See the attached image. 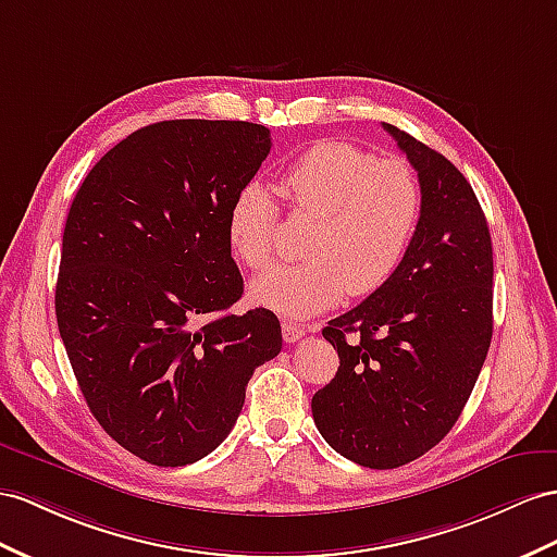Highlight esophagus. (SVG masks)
<instances>
[{
  "mask_svg": "<svg viewBox=\"0 0 557 557\" xmlns=\"http://www.w3.org/2000/svg\"><path fill=\"white\" fill-rule=\"evenodd\" d=\"M306 336V330L301 324L296 322H282V338L287 341V344H296V341H301Z\"/></svg>",
  "mask_w": 557,
  "mask_h": 557,
  "instance_id": "esophagus-1",
  "label": "esophagus"
}]
</instances>
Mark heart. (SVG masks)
Returning <instances> with one entry per match:
<instances>
[{
    "mask_svg": "<svg viewBox=\"0 0 557 557\" xmlns=\"http://www.w3.org/2000/svg\"><path fill=\"white\" fill-rule=\"evenodd\" d=\"M298 216H315L306 239L308 261L280 265L251 282V301L304 320L334 308L344 294L369 296L400 268L421 216L417 169L348 140H320L282 176ZM277 207L261 183H247L227 213V245L251 270L275 256Z\"/></svg>",
    "mask_w": 557,
    "mask_h": 557,
    "instance_id": "obj_1",
    "label": "heart"
}]
</instances>
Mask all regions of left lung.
I'll return each instance as SVG.
<instances>
[{
    "label": "left lung",
    "mask_w": 557,
    "mask_h": 557,
    "mask_svg": "<svg viewBox=\"0 0 557 557\" xmlns=\"http://www.w3.org/2000/svg\"><path fill=\"white\" fill-rule=\"evenodd\" d=\"M383 129L419 174V225L395 275L322 330L341 367L310 405L341 456L376 470L419 459L451 431L494 330L492 237L473 188L445 154Z\"/></svg>",
    "instance_id": "1"
}]
</instances>
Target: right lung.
<instances>
[{
	"mask_svg": "<svg viewBox=\"0 0 557 557\" xmlns=\"http://www.w3.org/2000/svg\"><path fill=\"white\" fill-rule=\"evenodd\" d=\"M270 152L263 124L169 120L108 150L70 207L55 320L103 431L152 466L195 463L233 431L253 369L282 348L227 245L235 195Z\"/></svg>",
	"mask_w": 557,
	"mask_h": 557,
	"instance_id": "add662e5",
	"label": "right lung"
}]
</instances>
